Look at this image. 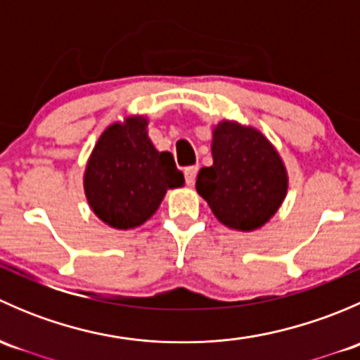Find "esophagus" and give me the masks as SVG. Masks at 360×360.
<instances>
[{"label": "esophagus", "instance_id": "esophagus-1", "mask_svg": "<svg viewBox=\"0 0 360 360\" xmlns=\"http://www.w3.org/2000/svg\"><path fill=\"white\" fill-rule=\"evenodd\" d=\"M197 174H198V167H186V169H184V177H186L188 186H193L195 179H197Z\"/></svg>", "mask_w": 360, "mask_h": 360}]
</instances>
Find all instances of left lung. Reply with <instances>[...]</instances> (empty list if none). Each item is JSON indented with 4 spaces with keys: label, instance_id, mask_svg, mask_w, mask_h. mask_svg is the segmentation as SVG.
Wrapping results in <instances>:
<instances>
[{
    "label": "left lung",
    "instance_id": "8db88e82",
    "mask_svg": "<svg viewBox=\"0 0 360 360\" xmlns=\"http://www.w3.org/2000/svg\"><path fill=\"white\" fill-rule=\"evenodd\" d=\"M210 151L212 165L197 176L198 195L230 230H259L288 195V169L277 148L254 127L223 120L212 129Z\"/></svg>",
    "mask_w": 360,
    "mask_h": 360
}]
</instances>
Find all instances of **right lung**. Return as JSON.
I'll list each match as a JSON object with an SVG mask.
<instances>
[{
	"label": "right lung",
	"instance_id": "1",
	"mask_svg": "<svg viewBox=\"0 0 360 360\" xmlns=\"http://www.w3.org/2000/svg\"><path fill=\"white\" fill-rule=\"evenodd\" d=\"M184 186L169 151L148 136V118L130 115L101 134L86 162L83 190L97 217L115 230H134L160 207L167 190Z\"/></svg>",
	"mask_w": 360,
	"mask_h": 360
}]
</instances>
